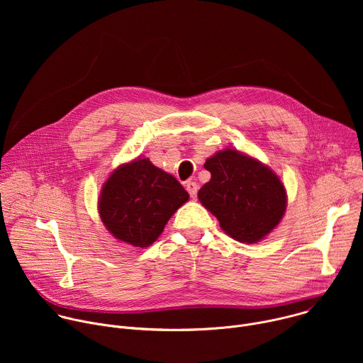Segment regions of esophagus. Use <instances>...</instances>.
I'll return each instance as SVG.
<instances>
[{
  "instance_id": "1",
  "label": "esophagus",
  "mask_w": 363,
  "mask_h": 363,
  "mask_svg": "<svg viewBox=\"0 0 363 363\" xmlns=\"http://www.w3.org/2000/svg\"><path fill=\"white\" fill-rule=\"evenodd\" d=\"M185 188H186V191L189 192L191 198H196V194H198V184H196V182L188 181V182L185 184Z\"/></svg>"
}]
</instances>
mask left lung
<instances>
[{"label":"left lung","mask_w":363,"mask_h":363,"mask_svg":"<svg viewBox=\"0 0 363 363\" xmlns=\"http://www.w3.org/2000/svg\"><path fill=\"white\" fill-rule=\"evenodd\" d=\"M203 167L211 179L199 189L198 198L234 240L257 242L280 223L287 199L272 169L235 149L216 153Z\"/></svg>","instance_id":"obj_1"}]
</instances>
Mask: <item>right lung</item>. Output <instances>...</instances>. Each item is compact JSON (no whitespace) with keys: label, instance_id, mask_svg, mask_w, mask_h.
Listing matches in <instances>:
<instances>
[{"label":"right lung","instance_id":"obj_1","mask_svg":"<svg viewBox=\"0 0 363 363\" xmlns=\"http://www.w3.org/2000/svg\"><path fill=\"white\" fill-rule=\"evenodd\" d=\"M189 195L169 174L135 160L119 167L103 185L99 213L103 224L121 241L147 247Z\"/></svg>","mask_w":363,"mask_h":363}]
</instances>
